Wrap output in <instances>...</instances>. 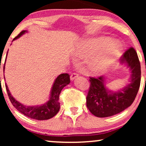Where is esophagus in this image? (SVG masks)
Segmentation results:
<instances>
[{
    "instance_id": "esophagus-1",
    "label": "esophagus",
    "mask_w": 146,
    "mask_h": 146,
    "mask_svg": "<svg viewBox=\"0 0 146 146\" xmlns=\"http://www.w3.org/2000/svg\"><path fill=\"white\" fill-rule=\"evenodd\" d=\"M78 77V74L73 73V74H72L70 76V80H75Z\"/></svg>"
}]
</instances>
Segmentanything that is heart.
<instances>
[{
	"label": "heart",
	"mask_w": 146,
	"mask_h": 146,
	"mask_svg": "<svg viewBox=\"0 0 146 146\" xmlns=\"http://www.w3.org/2000/svg\"><path fill=\"white\" fill-rule=\"evenodd\" d=\"M122 45L116 40L100 37L90 38L80 44L76 52L78 56H88V64L93 71L100 72L109 68L120 57Z\"/></svg>",
	"instance_id": "obj_1"
}]
</instances>
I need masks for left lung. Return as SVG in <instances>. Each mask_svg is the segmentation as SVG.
Masks as SVG:
<instances>
[{"label":"left lung","mask_w":146,"mask_h":146,"mask_svg":"<svg viewBox=\"0 0 146 146\" xmlns=\"http://www.w3.org/2000/svg\"><path fill=\"white\" fill-rule=\"evenodd\" d=\"M131 71L129 83L117 91L109 90L106 86V78H90V87L86 97L90 111L99 117H110L119 113L131 105L136 97L141 81V67L134 48H130L121 59Z\"/></svg>","instance_id":"1"}]
</instances>
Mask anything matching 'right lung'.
Wrapping results in <instances>:
<instances>
[{
    "label": "right lung",
    "instance_id": "obj_1",
    "mask_svg": "<svg viewBox=\"0 0 146 146\" xmlns=\"http://www.w3.org/2000/svg\"><path fill=\"white\" fill-rule=\"evenodd\" d=\"M26 33H28V31H23L17 36H16L13 39V41L18 39ZM7 54L8 52L7 56ZM6 60H7V57H6ZM5 63L3 68L4 71H5ZM70 82V80L69 74H60L54 82L51 88L50 94L48 100L44 104L37 106H25L23 104L20 103L10 92L7 83H6L5 86L10 100H11L13 106H15L17 110H19L21 113H23L24 115H27L29 117H31V118L38 119V120H45V119L52 118L58 112L60 107L58 102L59 95L63 88L69 84Z\"/></svg>",
    "mask_w": 146,
    "mask_h": 146
}]
</instances>
